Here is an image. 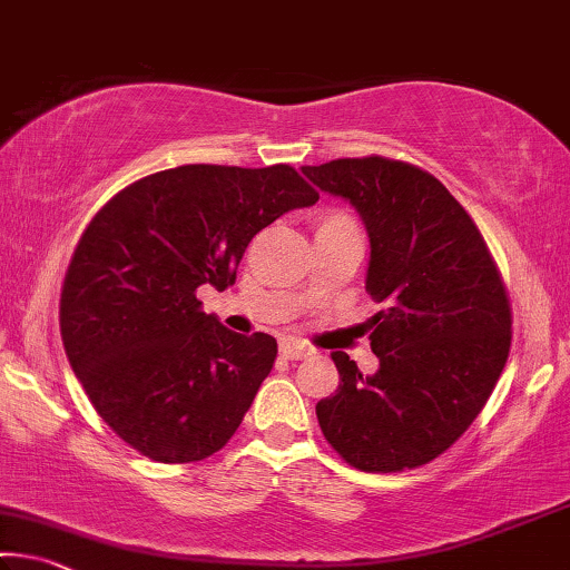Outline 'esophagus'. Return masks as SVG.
I'll use <instances>...</instances> for the list:
<instances>
[{"label":"esophagus","instance_id":"34e87169","mask_svg":"<svg viewBox=\"0 0 570 570\" xmlns=\"http://www.w3.org/2000/svg\"><path fill=\"white\" fill-rule=\"evenodd\" d=\"M278 352H282L284 360H306L314 350L306 347L299 340H282L278 342Z\"/></svg>","mask_w":570,"mask_h":570}]
</instances>
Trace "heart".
I'll list each match as a JSON object with an SVG mask.
<instances>
[{"instance_id":"1","label":"heart","mask_w":570,"mask_h":570,"mask_svg":"<svg viewBox=\"0 0 570 570\" xmlns=\"http://www.w3.org/2000/svg\"><path fill=\"white\" fill-rule=\"evenodd\" d=\"M332 223H352V220L347 218V215H342V213H330V215H324L320 225H332Z\"/></svg>"}]
</instances>
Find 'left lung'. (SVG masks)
Instances as JSON below:
<instances>
[{
  "instance_id": "8db88e82",
  "label": "left lung",
  "mask_w": 570,
  "mask_h": 570,
  "mask_svg": "<svg viewBox=\"0 0 570 570\" xmlns=\"http://www.w3.org/2000/svg\"><path fill=\"white\" fill-rule=\"evenodd\" d=\"M365 223V292L377 373L332 352L340 385L317 403L324 439L363 472H403L454 444L484 409L510 355L512 314L480 228L454 195L405 161L334 159L302 167Z\"/></svg>"
}]
</instances>
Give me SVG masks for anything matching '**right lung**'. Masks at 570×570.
I'll return each instance as SVG.
<instances>
[{"label":"right lung","mask_w":570,"mask_h":570,"mask_svg":"<svg viewBox=\"0 0 570 570\" xmlns=\"http://www.w3.org/2000/svg\"><path fill=\"white\" fill-rule=\"evenodd\" d=\"M317 200L288 165H185L124 187L88 223L62 282V345L98 415L139 454L187 464L228 444L276 340L225 330L197 288L236 284L250 238Z\"/></svg>","instance_id":"right-lung-1"}]
</instances>
